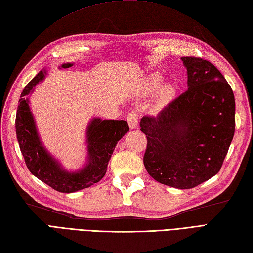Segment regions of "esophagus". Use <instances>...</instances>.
<instances>
[{"instance_id":"esophagus-1","label":"esophagus","mask_w":253,"mask_h":253,"mask_svg":"<svg viewBox=\"0 0 253 253\" xmlns=\"http://www.w3.org/2000/svg\"><path fill=\"white\" fill-rule=\"evenodd\" d=\"M127 123L131 129H135L138 125V115L136 112H129L127 115Z\"/></svg>"}]
</instances>
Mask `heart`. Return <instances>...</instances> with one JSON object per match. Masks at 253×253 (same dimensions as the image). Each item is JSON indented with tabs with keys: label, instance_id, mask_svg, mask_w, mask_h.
Returning a JSON list of instances; mask_svg holds the SVG:
<instances>
[{
	"label": "heart",
	"instance_id": "heart-1",
	"mask_svg": "<svg viewBox=\"0 0 253 253\" xmlns=\"http://www.w3.org/2000/svg\"><path fill=\"white\" fill-rule=\"evenodd\" d=\"M162 80H163V78L161 75H159V74L152 75V76L149 78L148 85H147V92L152 93V92H154V91H157L161 85V84H162ZM174 94H175L174 85L170 84H164L160 90V93L158 95L157 102H155V105H157V107H162V106L166 105L171 99H173Z\"/></svg>",
	"mask_w": 253,
	"mask_h": 253
}]
</instances>
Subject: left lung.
<instances>
[{
  "mask_svg": "<svg viewBox=\"0 0 253 253\" xmlns=\"http://www.w3.org/2000/svg\"><path fill=\"white\" fill-rule=\"evenodd\" d=\"M188 89L161 110L143 116V164L149 175L190 189L221 169L235 132V98L221 72L201 57H181Z\"/></svg>",
  "mask_w": 253,
  "mask_h": 253,
  "instance_id": "obj_1",
  "label": "left lung"
}]
</instances>
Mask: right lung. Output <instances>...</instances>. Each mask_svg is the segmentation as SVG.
<instances>
[{
  "label": "right lung",
  "mask_w": 253,
  "mask_h": 253,
  "mask_svg": "<svg viewBox=\"0 0 253 253\" xmlns=\"http://www.w3.org/2000/svg\"><path fill=\"white\" fill-rule=\"evenodd\" d=\"M43 78L44 72L40 71L20 94L15 124L21 154L30 173L54 190L71 193L84 189L103 178L116 143L129 130V126L126 121L93 118L87 131L88 164L75 173L62 169L41 144L28 99H26V95Z\"/></svg>",
  "instance_id": "obj_1"
}]
</instances>
